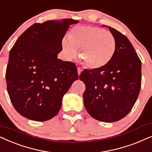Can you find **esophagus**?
<instances>
[{"instance_id":"34e87169","label":"esophagus","mask_w":152,"mask_h":152,"mask_svg":"<svg viewBox=\"0 0 152 152\" xmlns=\"http://www.w3.org/2000/svg\"><path fill=\"white\" fill-rule=\"evenodd\" d=\"M77 71H78V76H79V75L80 74V73H81V72H82V69L80 68V67H78Z\"/></svg>"}]
</instances>
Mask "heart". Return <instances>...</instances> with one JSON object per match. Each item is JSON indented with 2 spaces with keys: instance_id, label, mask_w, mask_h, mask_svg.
<instances>
[{
  "instance_id": "heart-1",
  "label": "heart",
  "mask_w": 152,
  "mask_h": 152,
  "mask_svg": "<svg viewBox=\"0 0 152 152\" xmlns=\"http://www.w3.org/2000/svg\"><path fill=\"white\" fill-rule=\"evenodd\" d=\"M116 46V39L111 32L91 26L75 27L62 40L64 58L68 61L74 60L80 48V58L91 69L106 65L114 56Z\"/></svg>"
}]
</instances>
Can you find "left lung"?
Here are the masks:
<instances>
[{
    "instance_id": "obj_1",
    "label": "left lung",
    "mask_w": 152,
    "mask_h": 152,
    "mask_svg": "<svg viewBox=\"0 0 152 152\" xmlns=\"http://www.w3.org/2000/svg\"><path fill=\"white\" fill-rule=\"evenodd\" d=\"M108 28L117 42L106 65L85 69L79 78L86 85L84 106L95 120L113 122L124 118L136 102L141 87V61L126 36Z\"/></svg>"
}]
</instances>
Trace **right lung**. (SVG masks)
I'll return each mask as SVG.
<instances>
[{
	"instance_id": "1",
	"label": "right lung",
	"mask_w": 152,
	"mask_h": 152,
	"mask_svg": "<svg viewBox=\"0 0 152 152\" xmlns=\"http://www.w3.org/2000/svg\"><path fill=\"white\" fill-rule=\"evenodd\" d=\"M72 19L35 23L19 37L10 50L5 78L7 92L16 110L31 120L55 117L63 96L75 80L77 67L58 59L62 40Z\"/></svg>"
}]
</instances>
